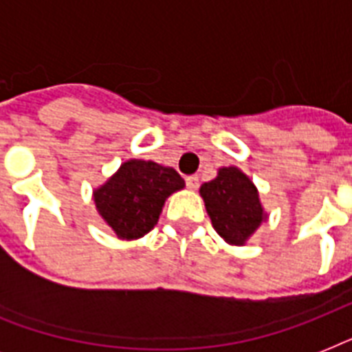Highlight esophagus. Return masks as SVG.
Returning a JSON list of instances; mask_svg holds the SVG:
<instances>
[{
	"mask_svg": "<svg viewBox=\"0 0 352 352\" xmlns=\"http://www.w3.org/2000/svg\"><path fill=\"white\" fill-rule=\"evenodd\" d=\"M186 186L190 188V190H197V188H199V177L197 175L186 177Z\"/></svg>",
	"mask_w": 352,
	"mask_h": 352,
	"instance_id": "esophagus-1",
	"label": "esophagus"
}]
</instances>
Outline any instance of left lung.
<instances>
[{
  "label": "left lung",
  "instance_id": "1",
  "mask_svg": "<svg viewBox=\"0 0 352 352\" xmlns=\"http://www.w3.org/2000/svg\"><path fill=\"white\" fill-rule=\"evenodd\" d=\"M199 193L215 232L228 245L243 246L268 219L256 184L235 166L219 168L217 177L204 182Z\"/></svg>",
  "mask_w": 352,
  "mask_h": 352
}]
</instances>
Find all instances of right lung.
I'll list each match as a JSON object with an SVG mask.
<instances>
[{"label": "right lung", "mask_w": 352, "mask_h": 352, "mask_svg": "<svg viewBox=\"0 0 352 352\" xmlns=\"http://www.w3.org/2000/svg\"><path fill=\"white\" fill-rule=\"evenodd\" d=\"M182 188V177L170 166L129 159L93 190V201L118 239L135 241L153 230L166 199Z\"/></svg>", "instance_id": "1"}]
</instances>
